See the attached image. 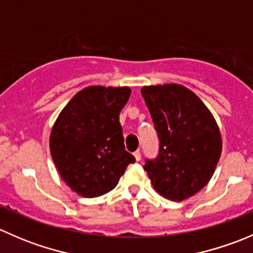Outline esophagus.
<instances>
[{
  "instance_id": "obj_1",
  "label": "esophagus",
  "mask_w": 253,
  "mask_h": 253,
  "mask_svg": "<svg viewBox=\"0 0 253 253\" xmlns=\"http://www.w3.org/2000/svg\"><path fill=\"white\" fill-rule=\"evenodd\" d=\"M133 155H134V158H136L137 162H139V160H141L142 155H141V152H139V150H136V152L133 153Z\"/></svg>"
}]
</instances>
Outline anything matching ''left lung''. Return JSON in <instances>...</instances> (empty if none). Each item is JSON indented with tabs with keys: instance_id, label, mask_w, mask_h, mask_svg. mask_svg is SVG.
<instances>
[{
	"instance_id": "1",
	"label": "left lung",
	"mask_w": 253,
	"mask_h": 253,
	"mask_svg": "<svg viewBox=\"0 0 253 253\" xmlns=\"http://www.w3.org/2000/svg\"><path fill=\"white\" fill-rule=\"evenodd\" d=\"M159 138V154L144 170L158 193L186 200L209 182L221 154V136L213 115L200 98L180 84L143 86Z\"/></svg>"
}]
</instances>
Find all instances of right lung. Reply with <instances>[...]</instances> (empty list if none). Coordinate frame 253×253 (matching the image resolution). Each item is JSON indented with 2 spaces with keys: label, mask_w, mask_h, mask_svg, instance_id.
<instances>
[{
  "label": "right lung",
  "mask_w": 253,
  "mask_h": 253,
  "mask_svg": "<svg viewBox=\"0 0 253 253\" xmlns=\"http://www.w3.org/2000/svg\"><path fill=\"white\" fill-rule=\"evenodd\" d=\"M131 95L128 86H88L60 112L50 134V150L62 180L86 198L116 187L128 164L120 112Z\"/></svg>",
  "instance_id": "right-lung-1"
}]
</instances>
